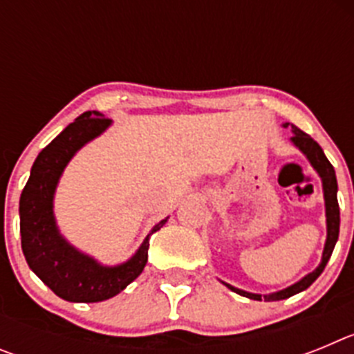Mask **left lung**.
Segmentation results:
<instances>
[{
	"instance_id": "8db88e82",
	"label": "left lung",
	"mask_w": 354,
	"mask_h": 354,
	"mask_svg": "<svg viewBox=\"0 0 354 354\" xmlns=\"http://www.w3.org/2000/svg\"><path fill=\"white\" fill-rule=\"evenodd\" d=\"M289 124H283V127H287ZM292 127V138L290 142L294 145L298 147L301 150L303 154L306 156V159L310 161V165L314 167V170L317 171L321 180H323V192H324V205H326V243H324V252H323V259H321V264L315 268L312 273H308L306 277H303L299 282H296L294 286L287 287V289L278 290V292H271V294H253V292H246V290H241L237 287L225 286L228 287L234 292L241 294V296H245V298L250 299H257V301H278V299H286L294 296V294L301 292V290L308 289L312 283L317 280V277L324 271L326 268L328 261L331 257V252L335 248V243L339 239V227H340V211H339V202H337V177H335V170L331 167V162L328 161V158L324 156L323 149L319 147V143L315 142L312 136H308L306 133H303L301 129H298L296 126Z\"/></svg>"
}]
</instances>
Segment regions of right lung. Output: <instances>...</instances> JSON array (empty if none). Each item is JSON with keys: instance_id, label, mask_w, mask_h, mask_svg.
Returning <instances> with one entry per match:
<instances>
[{"instance_id": "right-lung-1", "label": "right lung", "mask_w": 354, "mask_h": 354, "mask_svg": "<svg viewBox=\"0 0 354 354\" xmlns=\"http://www.w3.org/2000/svg\"><path fill=\"white\" fill-rule=\"evenodd\" d=\"M111 120L99 111H84L37 156L21 193V246L30 270L56 296L72 303H97L113 298L140 277L149 259V239L167 220L150 230L136 253L124 264L102 266L65 239L56 227L53 198L67 162L97 138Z\"/></svg>"}]
</instances>
